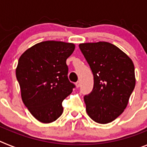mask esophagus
<instances>
[{"instance_id": "34e87169", "label": "esophagus", "mask_w": 147, "mask_h": 147, "mask_svg": "<svg viewBox=\"0 0 147 147\" xmlns=\"http://www.w3.org/2000/svg\"><path fill=\"white\" fill-rule=\"evenodd\" d=\"M80 85H81V82H80V81H78L76 82V86L77 87V88H79V87H80Z\"/></svg>"}]
</instances>
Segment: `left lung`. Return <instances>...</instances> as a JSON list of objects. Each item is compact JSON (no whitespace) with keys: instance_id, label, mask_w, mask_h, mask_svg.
<instances>
[{"instance_id":"obj_1","label":"left lung","mask_w":147,"mask_h":147,"mask_svg":"<svg viewBox=\"0 0 147 147\" xmlns=\"http://www.w3.org/2000/svg\"><path fill=\"white\" fill-rule=\"evenodd\" d=\"M79 46L94 79L93 90L84 97L87 113L98 124L110 123L124 112L136 86L134 64L110 42H87Z\"/></svg>"}]
</instances>
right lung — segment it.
Instances as JSON below:
<instances>
[{
  "instance_id": "obj_1",
  "label": "right lung",
  "mask_w": 147,
  "mask_h": 147,
  "mask_svg": "<svg viewBox=\"0 0 147 147\" xmlns=\"http://www.w3.org/2000/svg\"><path fill=\"white\" fill-rule=\"evenodd\" d=\"M74 43L44 41L27 49L18 60L16 76L23 103L42 123L56 121L63 112L62 101L75 85L67 78L66 59Z\"/></svg>"
}]
</instances>
